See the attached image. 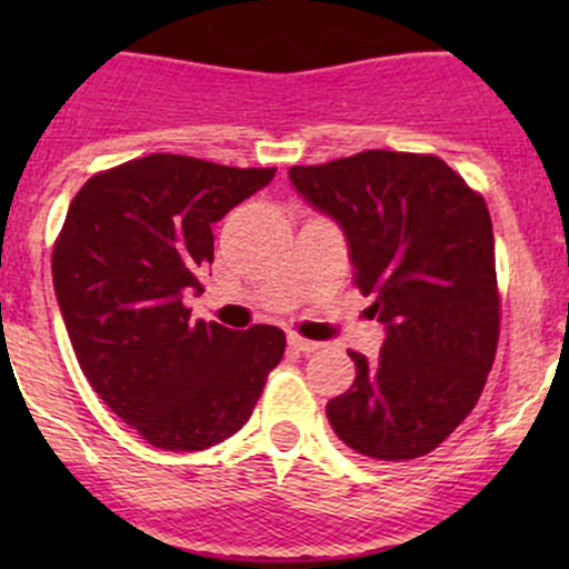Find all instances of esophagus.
<instances>
[{
    "label": "esophagus",
    "instance_id": "1",
    "mask_svg": "<svg viewBox=\"0 0 569 569\" xmlns=\"http://www.w3.org/2000/svg\"><path fill=\"white\" fill-rule=\"evenodd\" d=\"M289 349L308 355V352H317L319 343L317 341H308V338H302V336H289Z\"/></svg>",
    "mask_w": 569,
    "mask_h": 569
}]
</instances>
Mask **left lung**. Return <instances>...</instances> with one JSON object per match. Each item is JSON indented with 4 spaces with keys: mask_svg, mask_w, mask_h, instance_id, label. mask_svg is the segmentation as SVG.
Masks as SVG:
<instances>
[{
    "mask_svg": "<svg viewBox=\"0 0 569 569\" xmlns=\"http://www.w3.org/2000/svg\"><path fill=\"white\" fill-rule=\"evenodd\" d=\"M289 181L338 222L355 283L386 327L380 358L355 360L352 388L327 401L349 449L405 462L438 449L485 391L498 347L490 211L443 159L363 151Z\"/></svg>",
    "mask_w": 569,
    "mask_h": 569,
    "instance_id": "obj_1",
    "label": "left lung"
}]
</instances>
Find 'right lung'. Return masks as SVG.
Here are the masks:
<instances>
[{"label": "right lung", "mask_w": 569, "mask_h": 569, "mask_svg": "<svg viewBox=\"0 0 569 569\" xmlns=\"http://www.w3.org/2000/svg\"><path fill=\"white\" fill-rule=\"evenodd\" d=\"M274 168L176 153L131 159L71 200L51 258L54 295L84 377L109 410L164 451H203L248 423L283 330L189 321L187 291L214 261V233Z\"/></svg>", "instance_id": "obj_1"}]
</instances>
